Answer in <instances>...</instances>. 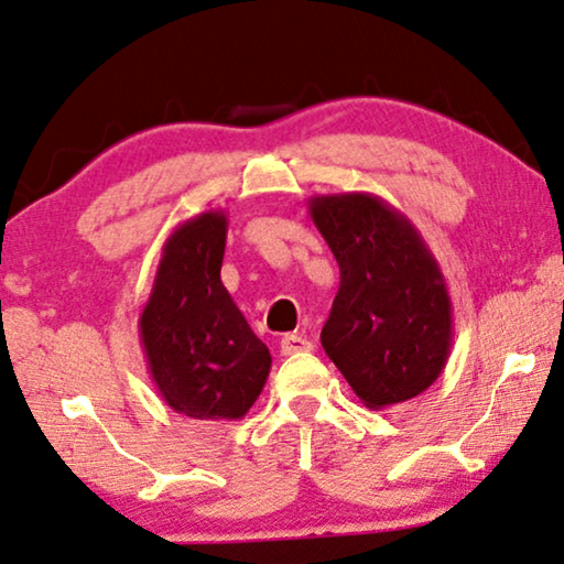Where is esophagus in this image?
Masks as SVG:
<instances>
[{"label":"esophagus","instance_id":"obj_1","mask_svg":"<svg viewBox=\"0 0 564 564\" xmlns=\"http://www.w3.org/2000/svg\"><path fill=\"white\" fill-rule=\"evenodd\" d=\"M314 349V344H311L306 336L301 334H285L281 339V355L291 357V355H301V351H311Z\"/></svg>","mask_w":564,"mask_h":564}]
</instances>
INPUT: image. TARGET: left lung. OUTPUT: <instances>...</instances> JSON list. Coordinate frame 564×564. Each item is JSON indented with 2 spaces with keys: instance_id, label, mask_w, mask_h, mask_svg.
Instances as JSON below:
<instances>
[{
  "instance_id": "obj_1",
  "label": "left lung",
  "mask_w": 564,
  "mask_h": 564,
  "mask_svg": "<svg viewBox=\"0 0 564 564\" xmlns=\"http://www.w3.org/2000/svg\"><path fill=\"white\" fill-rule=\"evenodd\" d=\"M339 263V291L322 329L336 369L367 408L413 400L438 380L453 344L441 265L400 209L369 192L308 199Z\"/></svg>"
}]
</instances>
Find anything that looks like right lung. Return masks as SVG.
Instances as JSON below:
<instances>
[{"mask_svg":"<svg viewBox=\"0 0 564 564\" xmlns=\"http://www.w3.org/2000/svg\"><path fill=\"white\" fill-rule=\"evenodd\" d=\"M228 215L207 209L176 225L139 316L147 367L174 413L240 420L271 372V351L223 285Z\"/></svg>","mask_w":564,"mask_h":564,"instance_id":"add662e5","label":"right lung"}]
</instances>
